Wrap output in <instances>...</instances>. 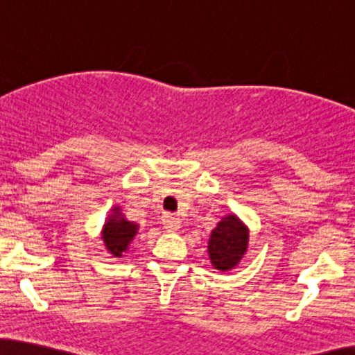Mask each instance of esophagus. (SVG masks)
Here are the masks:
<instances>
[{"mask_svg": "<svg viewBox=\"0 0 355 355\" xmlns=\"http://www.w3.org/2000/svg\"><path fill=\"white\" fill-rule=\"evenodd\" d=\"M162 222H164V227L166 232H177L178 229H180V218L173 217V215L166 214L162 217Z\"/></svg>", "mask_w": 355, "mask_h": 355, "instance_id": "1", "label": "esophagus"}]
</instances>
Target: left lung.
<instances>
[{
	"label": "left lung",
	"instance_id": "1",
	"mask_svg": "<svg viewBox=\"0 0 355 355\" xmlns=\"http://www.w3.org/2000/svg\"><path fill=\"white\" fill-rule=\"evenodd\" d=\"M248 227L235 214H229L217 223L209 237V259L214 268L229 272L235 268L247 254Z\"/></svg>",
	"mask_w": 355,
	"mask_h": 355
}]
</instances>
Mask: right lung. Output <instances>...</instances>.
<instances>
[{"label":"right lung","instance_id":"add662e5","mask_svg":"<svg viewBox=\"0 0 355 355\" xmlns=\"http://www.w3.org/2000/svg\"><path fill=\"white\" fill-rule=\"evenodd\" d=\"M138 229H140V225L135 222H130L120 207H113L112 214L105 220L103 229H101V240H103L108 254L121 259L125 252L128 250L130 243L137 237Z\"/></svg>","mask_w":355,"mask_h":355}]
</instances>
